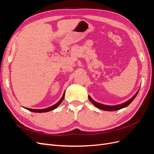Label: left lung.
<instances>
[{
    "label": "left lung",
    "mask_w": 154,
    "mask_h": 154,
    "mask_svg": "<svg viewBox=\"0 0 154 154\" xmlns=\"http://www.w3.org/2000/svg\"><path fill=\"white\" fill-rule=\"evenodd\" d=\"M139 91L136 93V94H135L132 98H130L128 101H127V102H125V103H122V104H120V105H114V106H109V105H103V104H101L100 103H97V102L93 100L91 96H88V99L91 101V103L94 105L95 106H96L97 108H98L101 110H106V111H114V110H118L119 109H122L123 108H125V107L127 106L128 105H129L130 103H132V101L134 100L135 97H136L137 93H138Z\"/></svg>",
    "instance_id": "left-lung-1"
}]
</instances>
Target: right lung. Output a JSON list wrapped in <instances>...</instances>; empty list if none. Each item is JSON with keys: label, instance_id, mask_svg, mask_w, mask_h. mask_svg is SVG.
Masks as SVG:
<instances>
[{"label": "right lung", "instance_id": "obj_1", "mask_svg": "<svg viewBox=\"0 0 154 154\" xmlns=\"http://www.w3.org/2000/svg\"><path fill=\"white\" fill-rule=\"evenodd\" d=\"M64 97H65V92L63 93V96L62 97V98L60 99V100L58 102V103H57L56 104H54V105L51 106H50V107H48V108L44 109H28V108H26V109L27 110H29V111L33 112H38V113H40V112H49V111H51V110H54V109L57 108V107H58L60 104H61L62 101H63V99H64Z\"/></svg>", "mask_w": 154, "mask_h": 154}]
</instances>
